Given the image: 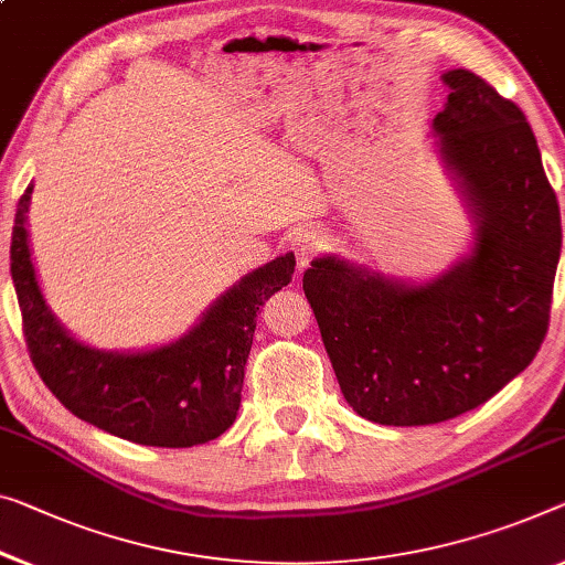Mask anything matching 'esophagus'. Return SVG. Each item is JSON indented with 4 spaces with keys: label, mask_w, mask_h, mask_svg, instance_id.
Instances as JSON below:
<instances>
[{
    "label": "esophagus",
    "mask_w": 565,
    "mask_h": 565,
    "mask_svg": "<svg viewBox=\"0 0 565 565\" xmlns=\"http://www.w3.org/2000/svg\"><path fill=\"white\" fill-rule=\"evenodd\" d=\"M292 249H295V257H298V265L308 267L312 259L320 255V249H323V234H320L316 227L300 230L292 237Z\"/></svg>",
    "instance_id": "1"
}]
</instances>
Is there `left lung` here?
<instances>
[{
	"instance_id": "left-lung-1",
	"label": "left lung",
	"mask_w": 565,
	"mask_h": 565,
	"mask_svg": "<svg viewBox=\"0 0 565 565\" xmlns=\"http://www.w3.org/2000/svg\"><path fill=\"white\" fill-rule=\"evenodd\" d=\"M441 81L449 98L431 126L472 212V253L424 285L335 255L302 275L345 402L388 427L455 419L525 371L561 257L558 199L523 110L470 71Z\"/></svg>"
}]
</instances>
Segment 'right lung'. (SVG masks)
<instances>
[{
	"label": "right lung",
	"instance_id": "add662e5",
	"mask_svg": "<svg viewBox=\"0 0 565 565\" xmlns=\"http://www.w3.org/2000/svg\"><path fill=\"white\" fill-rule=\"evenodd\" d=\"M30 194L32 184L14 214L12 280L30 359L60 404L77 419L146 447H194L227 431L242 402L255 318L292 280L295 255L242 277L179 341L141 353L98 351L75 341L42 298L24 227Z\"/></svg>",
	"mask_w": 565,
	"mask_h": 565
}]
</instances>
